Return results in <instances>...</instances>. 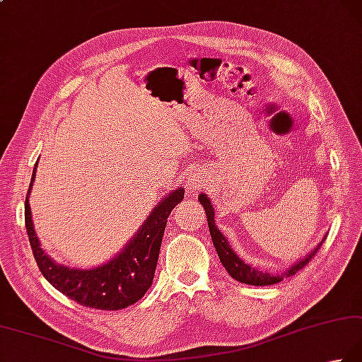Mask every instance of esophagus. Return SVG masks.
<instances>
[{
	"label": "esophagus",
	"instance_id": "esophagus-1",
	"mask_svg": "<svg viewBox=\"0 0 362 362\" xmlns=\"http://www.w3.org/2000/svg\"><path fill=\"white\" fill-rule=\"evenodd\" d=\"M189 185V189H197V188H201V182L199 180H191V183H188Z\"/></svg>",
	"mask_w": 362,
	"mask_h": 362
}]
</instances>
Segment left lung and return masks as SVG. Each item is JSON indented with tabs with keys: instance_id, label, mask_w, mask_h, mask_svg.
Masks as SVG:
<instances>
[{
	"instance_id": "1",
	"label": "left lung",
	"mask_w": 362,
	"mask_h": 362,
	"mask_svg": "<svg viewBox=\"0 0 362 362\" xmlns=\"http://www.w3.org/2000/svg\"><path fill=\"white\" fill-rule=\"evenodd\" d=\"M197 199H199L201 205H204L205 214H207L210 235H211V240H214V246H215V250L218 252L219 260H221V264L226 268V272H228L233 279L238 281V282H243V284H250V286H273V284H278V282H281L284 278L293 276L296 272H300L301 268L306 267L309 262L314 259L317 251L320 250V246L323 245L325 238L317 245V247H314V251H310L309 254H306V256H304L303 259L296 260L295 264L282 274L260 272V270H257V268L245 264V262L240 259L235 252H233V250L229 246L228 240H226V237L223 235L221 232H219V229L215 226V210H214V207H211V202H210L209 197L202 193V194H199Z\"/></svg>"
}]
</instances>
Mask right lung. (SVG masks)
Returning <instances> with one entry per match:
<instances>
[{
	"instance_id": "1",
	"label": "right lung",
	"mask_w": 362,
	"mask_h": 362,
	"mask_svg": "<svg viewBox=\"0 0 362 362\" xmlns=\"http://www.w3.org/2000/svg\"><path fill=\"white\" fill-rule=\"evenodd\" d=\"M35 166L25 201V224L33 256L44 278L70 300L92 309L117 310L129 308L143 298L152 286L168 216L175 205L182 202L185 194L183 188L174 189L158 202L144 224L116 257L100 267L80 270L56 264L40 247L30 209V191L35 179Z\"/></svg>"
}]
</instances>
